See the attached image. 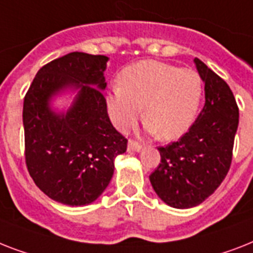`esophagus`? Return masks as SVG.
<instances>
[{
	"instance_id": "34e87169",
	"label": "esophagus",
	"mask_w": 253,
	"mask_h": 253,
	"mask_svg": "<svg viewBox=\"0 0 253 253\" xmlns=\"http://www.w3.org/2000/svg\"><path fill=\"white\" fill-rule=\"evenodd\" d=\"M142 149V146L139 145L138 142L136 141H133V139H129L128 142V151H139Z\"/></svg>"
}]
</instances>
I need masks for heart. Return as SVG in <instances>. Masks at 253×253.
I'll return each mask as SVG.
<instances>
[{
	"mask_svg": "<svg viewBox=\"0 0 253 253\" xmlns=\"http://www.w3.org/2000/svg\"><path fill=\"white\" fill-rule=\"evenodd\" d=\"M201 98L203 81L197 72L143 60L121 72L120 86L108 95L107 106L121 132L136 124L143 107L145 130L162 139H175L192 126Z\"/></svg>",
	"mask_w": 253,
	"mask_h": 253,
	"instance_id": "b5f03b06",
	"label": "heart"
}]
</instances>
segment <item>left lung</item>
<instances>
[{
	"label": "left lung",
	"instance_id": "left-lung-1",
	"mask_svg": "<svg viewBox=\"0 0 253 253\" xmlns=\"http://www.w3.org/2000/svg\"><path fill=\"white\" fill-rule=\"evenodd\" d=\"M205 84V106L177 142L158 147L161 163L150 175L159 199L188 209L213 195L229 172L239 110L229 84L199 58L193 60Z\"/></svg>",
	"mask_w": 253,
	"mask_h": 253
}]
</instances>
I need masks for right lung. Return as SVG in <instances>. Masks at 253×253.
I'll return each instance as SVG.
<instances>
[{
  "instance_id": "1",
  "label": "right lung",
  "mask_w": 253,
  "mask_h": 253,
  "mask_svg": "<svg viewBox=\"0 0 253 253\" xmlns=\"http://www.w3.org/2000/svg\"><path fill=\"white\" fill-rule=\"evenodd\" d=\"M110 58L72 52L38 72L24 96L26 165L49 199L70 207L94 203L114 176L115 159L126 138L111 124L103 96ZM62 94L73 95L68 110L54 109Z\"/></svg>"
}]
</instances>
